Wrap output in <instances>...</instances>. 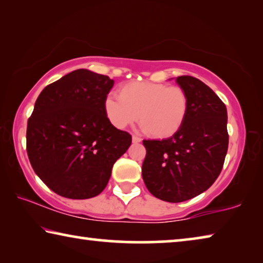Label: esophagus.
I'll return each mask as SVG.
<instances>
[{
  "mask_svg": "<svg viewBox=\"0 0 263 263\" xmlns=\"http://www.w3.org/2000/svg\"><path fill=\"white\" fill-rule=\"evenodd\" d=\"M141 141V139L139 137H137V136H132V142H135V144H138V142H140Z\"/></svg>",
  "mask_w": 263,
  "mask_h": 263,
  "instance_id": "34e87169",
  "label": "esophagus"
}]
</instances>
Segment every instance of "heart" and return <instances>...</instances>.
<instances>
[{
    "instance_id": "1",
    "label": "heart",
    "mask_w": 263,
    "mask_h": 263,
    "mask_svg": "<svg viewBox=\"0 0 263 263\" xmlns=\"http://www.w3.org/2000/svg\"><path fill=\"white\" fill-rule=\"evenodd\" d=\"M189 102L181 87L153 82H130L118 90V99L108 96L104 111L109 122L125 128L139 122L146 135L157 139L174 136L183 126Z\"/></svg>"
}]
</instances>
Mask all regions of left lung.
Masks as SVG:
<instances>
[{
    "label": "left lung",
    "instance_id": "8db88e82",
    "mask_svg": "<svg viewBox=\"0 0 263 263\" xmlns=\"http://www.w3.org/2000/svg\"><path fill=\"white\" fill-rule=\"evenodd\" d=\"M188 96L183 126L162 140H144L142 180L151 194L169 203L188 201L204 193L219 176L228 153V110L201 80L177 77Z\"/></svg>",
    "mask_w": 263,
    "mask_h": 263
}]
</instances>
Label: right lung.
Returning <instances> with one entry per match:
<instances>
[{
    "instance_id": "obj_1",
    "label": "right lung",
    "mask_w": 263,
    "mask_h": 263,
    "mask_svg": "<svg viewBox=\"0 0 263 263\" xmlns=\"http://www.w3.org/2000/svg\"><path fill=\"white\" fill-rule=\"evenodd\" d=\"M114 80L77 69L43 89L28 121L26 151L35 174L66 198L95 197L132 137L104 111Z\"/></svg>"
}]
</instances>
